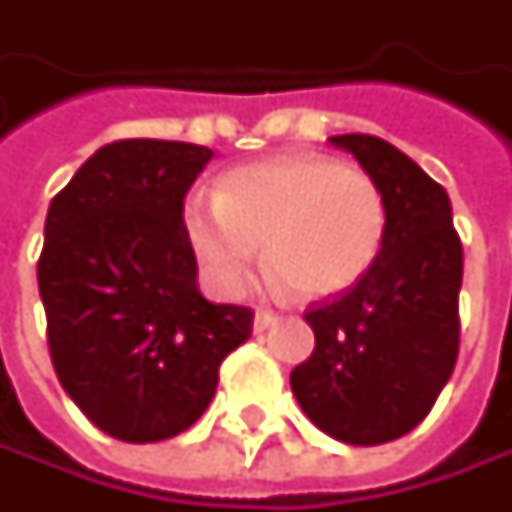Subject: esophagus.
I'll return each mask as SVG.
<instances>
[{
    "label": "esophagus",
    "mask_w": 512,
    "mask_h": 512,
    "mask_svg": "<svg viewBox=\"0 0 512 512\" xmlns=\"http://www.w3.org/2000/svg\"><path fill=\"white\" fill-rule=\"evenodd\" d=\"M276 325V316L270 313V310H256V319H253V330L256 333H262V330H267V327Z\"/></svg>",
    "instance_id": "34e87169"
}]
</instances>
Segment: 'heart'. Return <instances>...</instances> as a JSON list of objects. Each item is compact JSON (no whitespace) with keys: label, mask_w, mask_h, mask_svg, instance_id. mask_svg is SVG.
<instances>
[{"label":"heart","mask_w":512,"mask_h":512,"mask_svg":"<svg viewBox=\"0 0 512 512\" xmlns=\"http://www.w3.org/2000/svg\"><path fill=\"white\" fill-rule=\"evenodd\" d=\"M216 207H187V236L210 279L239 290L256 245L265 262L305 299L362 282L382 256L387 202L362 168L327 156H285L230 170Z\"/></svg>","instance_id":"obj_1"}]
</instances>
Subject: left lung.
Wrapping results in <instances>:
<instances>
[{
	"instance_id": "left-lung-1",
	"label": "left lung",
	"mask_w": 512,
	"mask_h": 512,
	"mask_svg": "<svg viewBox=\"0 0 512 512\" xmlns=\"http://www.w3.org/2000/svg\"><path fill=\"white\" fill-rule=\"evenodd\" d=\"M382 187L387 233L362 282L310 302L313 353L290 373L307 419L344 444L407 436L433 410L459 359L462 239L450 199L379 136L330 139Z\"/></svg>"
}]
</instances>
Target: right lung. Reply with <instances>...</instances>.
Instances as JSON below:
<instances>
[{"mask_svg": "<svg viewBox=\"0 0 512 512\" xmlns=\"http://www.w3.org/2000/svg\"><path fill=\"white\" fill-rule=\"evenodd\" d=\"M213 150L162 139L99 148L48 207L36 279L59 384L119 442L179 436L207 410L253 310L196 287L185 196Z\"/></svg>", "mask_w": 512, "mask_h": 512, "instance_id": "right-lung-1", "label": "right lung"}]
</instances>
